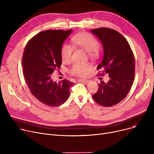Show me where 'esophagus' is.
I'll list each match as a JSON object with an SVG mask.
<instances>
[{
  "instance_id": "obj_1",
  "label": "esophagus",
  "mask_w": 154,
  "mask_h": 154,
  "mask_svg": "<svg viewBox=\"0 0 154 154\" xmlns=\"http://www.w3.org/2000/svg\"><path fill=\"white\" fill-rule=\"evenodd\" d=\"M79 82H82V83H83V84H87V83L88 82V80H84V79H80V80H79Z\"/></svg>"
}]
</instances>
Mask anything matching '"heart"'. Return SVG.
<instances>
[{
    "label": "heart",
    "mask_w": 154,
    "mask_h": 154,
    "mask_svg": "<svg viewBox=\"0 0 154 154\" xmlns=\"http://www.w3.org/2000/svg\"><path fill=\"white\" fill-rule=\"evenodd\" d=\"M72 43L74 46L80 47L87 52L90 57H96L99 54V44L92 34L86 32H79L72 37ZM73 47L64 43L60 48V57L63 62L68 63L70 61ZM92 67L89 63H74L69 69V72L74 76L86 77L90 74Z\"/></svg>",
    "instance_id": "heart-1"
}]
</instances>
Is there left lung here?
Here are the masks:
<instances>
[{
  "mask_svg": "<svg viewBox=\"0 0 154 154\" xmlns=\"http://www.w3.org/2000/svg\"><path fill=\"white\" fill-rule=\"evenodd\" d=\"M103 45L104 55L97 69V75L107 74V83L101 81L99 90L92 95L100 106L110 107L122 101L133 84L135 76V59L126 38L116 30L101 27L91 30Z\"/></svg>",
  "mask_w": 154,
  "mask_h": 154,
  "instance_id": "8db88e82",
  "label": "left lung"
}]
</instances>
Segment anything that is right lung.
Segmentation results:
<instances>
[{
	"instance_id": "add662e5",
	"label": "right lung",
	"mask_w": 154,
	"mask_h": 154,
	"mask_svg": "<svg viewBox=\"0 0 154 154\" xmlns=\"http://www.w3.org/2000/svg\"><path fill=\"white\" fill-rule=\"evenodd\" d=\"M72 29L47 30L32 37L24 49L22 66L25 81L30 92L40 102L50 107L65 103L74 84L67 79L59 84L52 74L62 64L60 48Z\"/></svg>"
}]
</instances>
